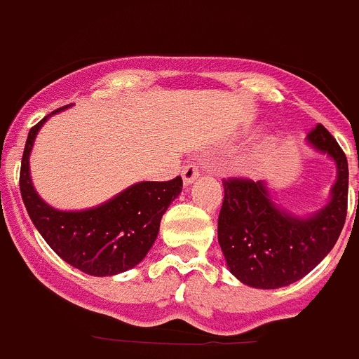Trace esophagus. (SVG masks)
<instances>
[{"mask_svg":"<svg viewBox=\"0 0 359 359\" xmlns=\"http://www.w3.org/2000/svg\"><path fill=\"white\" fill-rule=\"evenodd\" d=\"M182 176H183V183H185V185H190V183L194 182L196 177L199 176L198 165H196V163L185 165V167H183V170H182Z\"/></svg>","mask_w":359,"mask_h":359,"instance_id":"obj_1","label":"esophagus"}]
</instances>
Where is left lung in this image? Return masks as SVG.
Returning a JSON list of instances; mask_svg holds the SVG:
<instances>
[{"label": "left lung", "mask_w": 359, "mask_h": 359, "mask_svg": "<svg viewBox=\"0 0 359 359\" xmlns=\"http://www.w3.org/2000/svg\"><path fill=\"white\" fill-rule=\"evenodd\" d=\"M307 144L336 163L327 205L311 215H294L271 199L264 180H224L217 239L230 273L246 286L277 290L306 277L327 257L347 215L348 165L331 133L318 123ZM359 167V165H358Z\"/></svg>", "instance_id": "8db88e82"}]
</instances>
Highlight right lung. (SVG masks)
Listing matches in <instances>:
<instances>
[{"mask_svg": "<svg viewBox=\"0 0 359 359\" xmlns=\"http://www.w3.org/2000/svg\"><path fill=\"white\" fill-rule=\"evenodd\" d=\"M66 107L44 116L28 133L19 174L21 198L34 226L62 261L93 277L123 273L140 264L152 248L161 217L182 192V176L135 183L93 208L57 210L32 185L30 152L43 123Z\"/></svg>", "mask_w": 359, "mask_h": 359, "instance_id": "1", "label": "right lung"}]
</instances>
